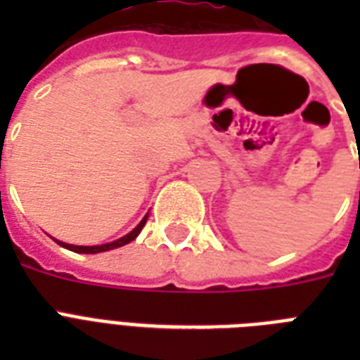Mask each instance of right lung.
I'll return each mask as SVG.
<instances>
[{"instance_id":"add662e5","label":"right lung","mask_w":360,"mask_h":360,"mask_svg":"<svg viewBox=\"0 0 360 360\" xmlns=\"http://www.w3.org/2000/svg\"><path fill=\"white\" fill-rule=\"evenodd\" d=\"M147 222V214L141 219V222L138 226H136L134 230L130 231V233H127L124 237H121V239L117 240H112V243H106V245H97V246H78V245H69V243H61V240H56L58 245H61L63 248H69V250L72 252H78V254H98V252H106V250H114V248H120V246L123 245H129L130 240H134L136 237L140 236L141 228L146 226Z\"/></svg>"}]
</instances>
